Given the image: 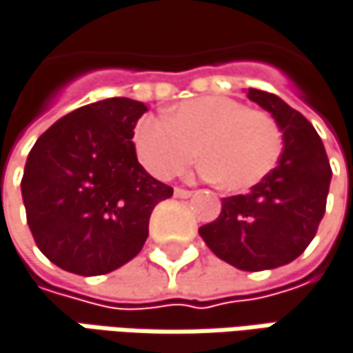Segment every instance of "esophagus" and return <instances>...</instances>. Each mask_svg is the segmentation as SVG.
<instances>
[{"label": "esophagus", "instance_id": "34e87169", "mask_svg": "<svg viewBox=\"0 0 353 353\" xmlns=\"http://www.w3.org/2000/svg\"><path fill=\"white\" fill-rule=\"evenodd\" d=\"M176 197H181V199H188V197H192L194 192H190V190H183V188H176Z\"/></svg>", "mask_w": 353, "mask_h": 353}]
</instances>
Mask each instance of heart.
Listing matches in <instances>:
<instances>
[{
  "mask_svg": "<svg viewBox=\"0 0 353 353\" xmlns=\"http://www.w3.org/2000/svg\"><path fill=\"white\" fill-rule=\"evenodd\" d=\"M281 145L272 115L223 95L181 101L165 117H141L134 130L135 154L150 174L181 176L199 156L205 179L228 192L250 190L270 176Z\"/></svg>",
  "mask_w": 353,
  "mask_h": 353,
  "instance_id": "1",
  "label": "heart"
}]
</instances>
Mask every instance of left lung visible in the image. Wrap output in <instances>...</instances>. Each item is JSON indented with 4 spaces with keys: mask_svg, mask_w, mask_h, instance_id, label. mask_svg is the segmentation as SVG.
<instances>
[{
    "mask_svg": "<svg viewBox=\"0 0 353 353\" xmlns=\"http://www.w3.org/2000/svg\"><path fill=\"white\" fill-rule=\"evenodd\" d=\"M283 135L278 165L250 194L221 199L216 221L199 236L219 259L243 272L274 270L303 254L320 225L332 168L314 125L281 97L248 90Z\"/></svg>",
    "mask_w": 353,
    "mask_h": 353,
    "instance_id": "obj_1",
    "label": "left lung"
}]
</instances>
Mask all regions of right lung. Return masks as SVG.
I'll use <instances>...</instances> for the list:
<instances>
[{
    "label": "right lung",
    "instance_id": "add662e5",
    "mask_svg": "<svg viewBox=\"0 0 353 353\" xmlns=\"http://www.w3.org/2000/svg\"><path fill=\"white\" fill-rule=\"evenodd\" d=\"M145 112L130 97L101 99L57 119L32 148L21 179L28 225L61 270L101 276L134 259L154 208L174 194L135 156Z\"/></svg>",
    "mask_w": 353,
    "mask_h": 353
}]
</instances>
